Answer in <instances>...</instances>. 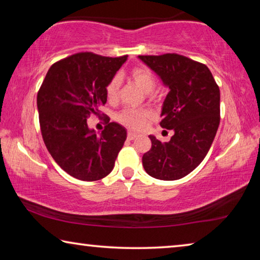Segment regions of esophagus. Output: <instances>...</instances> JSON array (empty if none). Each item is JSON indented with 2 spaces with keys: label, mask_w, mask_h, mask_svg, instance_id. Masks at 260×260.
I'll use <instances>...</instances> for the list:
<instances>
[{
  "label": "esophagus",
  "mask_w": 260,
  "mask_h": 260,
  "mask_svg": "<svg viewBox=\"0 0 260 260\" xmlns=\"http://www.w3.org/2000/svg\"><path fill=\"white\" fill-rule=\"evenodd\" d=\"M135 138H138V134L136 133H133V132H128V133H127V139L128 140H134Z\"/></svg>",
  "instance_id": "1"
}]
</instances>
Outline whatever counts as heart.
<instances>
[{
  "label": "heart",
  "instance_id": "1",
  "mask_svg": "<svg viewBox=\"0 0 260 260\" xmlns=\"http://www.w3.org/2000/svg\"><path fill=\"white\" fill-rule=\"evenodd\" d=\"M129 77L141 89L146 93H150L156 86V80L150 70L144 67H136L131 70ZM120 80L118 77H113L107 85V96L110 101H116L119 94ZM151 118V112L147 109L127 108L117 114V120L132 129L143 128L148 119Z\"/></svg>",
  "mask_w": 260,
  "mask_h": 260
}]
</instances>
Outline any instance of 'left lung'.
<instances>
[{
	"mask_svg": "<svg viewBox=\"0 0 260 260\" xmlns=\"http://www.w3.org/2000/svg\"><path fill=\"white\" fill-rule=\"evenodd\" d=\"M170 88L160 126L172 129L169 142L150 135L151 149L142 157L152 178L172 181L186 177L209 152L220 122V90L205 64L178 54L139 56Z\"/></svg>",
	"mask_w": 260,
	"mask_h": 260,
	"instance_id": "obj_1",
	"label": "left lung"
}]
</instances>
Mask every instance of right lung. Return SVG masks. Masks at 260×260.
<instances>
[{
  "label": "right lung",
  "mask_w": 260,
  "mask_h": 260,
  "mask_svg": "<svg viewBox=\"0 0 260 260\" xmlns=\"http://www.w3.org/2000/svg\"><path fill=\"white\" fill-rule=\"evenodd\" d=\"M127 59L78 52L48 70L38 91L39 121L48 151L65 172L96 181L111 172L127 138L125 127L110 122L96 134L87 118L107 103V85Z\"/></svg>",
  "instance_id": "right-lung-1"
}]
</instances>
